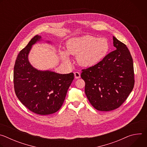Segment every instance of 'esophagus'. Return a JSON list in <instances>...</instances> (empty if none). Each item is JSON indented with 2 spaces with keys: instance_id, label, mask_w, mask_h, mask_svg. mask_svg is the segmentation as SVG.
Listing matches in <instances>:
<instances>
[{
  "instance_id": "1",
  "label": "esophagus",
  "mask_w": 147,
  "mask_h": 147,
  "mask_svg": "<svg viewBox=\"0 0 147 147\" xmlns=\"http://www.w3.org/2000/svg\"><path fill=\"white\" fill-rule=\"evenodd\" d=\"M74 77L76 78H80V73L79 72H75L74 73Z\"/></svg>"
}]
</instances>
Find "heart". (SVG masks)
<instances>
[{"label":"heart","instance_id":"heart-1","mask_svg":"<svg viewBox=\"0 0 147 147\" xmlns=\"http://www.w3.org/2000/svg\"><path fill=\"white\" fill-rule=\"evenodd\" d=\"M67 52L60 51V55L66 63L70 62L68 54L77 56L78 63L84 67L93 66L107 55L109 45L106 38H98L91 35L73 38L67 43Z\"/></svg>","mask_w":147,"mask_h":147}]
</instances>
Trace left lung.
Masks as SVG:
<instances>
[{
    "instance_id": "1",
    "label": "left lung",
    "mask_w": 147,
    "mask_h": 147,
    "mask_svg": "<svg viewBox=\"0 0 147 147\" xmlns=\"http://www.w3.org/2000/svg\"><path fill=\"white\" fill-rule=\"evenodd\" d=\"M116 50L96 65L82 69L81 77L86 82L85 93L90 103L99 111L120 107L134 85L133 61L127 47L113 36Z\"/></svg>"
}]
</instances>
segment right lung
Here are the masks:
<instances>
[{
    "mask_svg": "<svg viewBox=\"0 0 147 147\" xmlns=\"http://www.w3.org/2000/svg\"><path fill=\"white\" fill-rule=\"evenodd\" d=\"M40 38L35 35L18 53L14 67V88L18 99L30 111L47 115L56 112L61 107L74 80V73L61 74L40 71L31 65L28 53Z\"/></svg>",
    "mask_w": 147,
    "mask_h": 147,
    "instance_id": "right-lung-1",
    "label": "right lung"
}]
</instances>
